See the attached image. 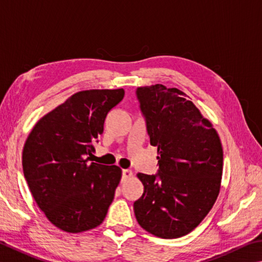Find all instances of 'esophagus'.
Returning <instances> with one entry per match:
<instances>
[{
    "instance_id": "obj_1",
    "label": "esophagus",
    "mask_w": 262,
    "mask_h": 262,
    "mask_svg": "<svg viewBox=\"0 0 262 262\" xmlns=\"http://www.w3.org/2000/svg\"><path fill=\"white\" fill-rule=\"evenodd\" d=\"M133 177V172L130 169H123L122 170V180L126 181V180H129Z\"/></svg>"
}]
</instances>
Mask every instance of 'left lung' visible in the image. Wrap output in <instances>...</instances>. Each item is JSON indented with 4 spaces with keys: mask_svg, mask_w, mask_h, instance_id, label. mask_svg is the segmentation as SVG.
<instances>
[{
    "mask_svg": "<svg viewBox=\"0 0 262 262\" xmlns=\"http://www.w3.org/2000/svg\"><path fill=\"white\" fill-rule=\"evenodd\" d=\"M136 96L159 165L155 175L137 174L144 192L134 203L136 220L157 237L179 238L203 221L220 192V137L177 88L146 85L137 88Z\"/></svg>",
    "mask_w": 262,
    "mask_h": 262,
    "instance_id": "1",
    "label": "left lung"
}]
</instances>
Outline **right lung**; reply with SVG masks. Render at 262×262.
<instances>
[{"label":"right lung","mask_w":262,"mask_h":262,"mask_svg":"<svg viewBox=\"0 0 262 262\" xmlns=\"http://www.w3.org/2000/svg\"><path fill=\"white\" fill-rule=\"evenodd\" d=\"M123 89L74 94L33 127L23 150V170L40 210L57 228L82 232L101 225L121 179L116 165L88 164L107 113Z\"/></svg>","instance_id":"add662e5"}]
</instances>
